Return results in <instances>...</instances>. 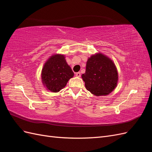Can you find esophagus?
Listing matches in <instances>:
<instances>
[{
	"mask_svg": "<svg viewBox=\"0 0 152 152\" xmlns=\"http://www.w3.org/2000/svg\"><path fill=\"white\" fill-rule=\"evenodd\" d=\"M75 75H76L77 77H80V72H77V73H76Z\"/></svg>",
	"mask_w": 152,
	"mask_h": 152,
	"instance_id": "esophagus-1",
	"label": "esophagus"
}]
</instances>
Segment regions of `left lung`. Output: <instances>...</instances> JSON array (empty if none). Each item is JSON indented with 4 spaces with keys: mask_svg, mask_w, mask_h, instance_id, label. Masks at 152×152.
I'll return each instance as SVG.
<instances>
[{
    "mask_svg": "<svg viewBox=\"0 0 152 152\" xmlns=\"http://www.w3.org/2000/svg\"><path fill=\"white\" fill-rule=\"evenodd\" d=\"M86 89L96 96L107 95L115 88L118 73L113 61L102 54L88 59L86 70L82 75Z\"/></svg>",
    "mask_w": 152,
    "mask_h": 152,
    "instance_id": "8db88e82",
    "label": "left lung"
}]
</instances>
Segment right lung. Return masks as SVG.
I'll return each instance as SVG.
<instances>
[{
    "instance_id": "add662e5",
    "label": "right lung",
    "mask_w": 152,
    "mask_h": 152,
    "mask_svg": "<svg viewBox=\"0 0 152 152\" xmlns=\"http://www.w3.org/2000/svg\"><path fill=\"white\" fill-rule=\"evenodd\" d=\"M73 75L74 73L68 65L65 56L56 54L45 63L42 71V80L48 90L57 93L66 86Z\"/></svg>"
}]
</instances>
